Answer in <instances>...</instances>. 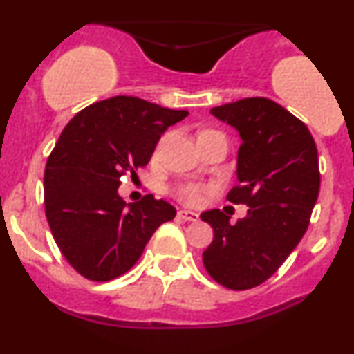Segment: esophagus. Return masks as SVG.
I'll use <instances>...</instances> for the list:
<instances>
[{"label":"esophagus","mask_w":354,"mask_h":354,"mask_svg":"<svg viewBox=\"0 0 354 354\" xmlns=\"http://www.w3.org/2000/svg\"><path fill=\"white\" fill-rule=\"evenodd\" d=\"M178 216H180L181 219H185V221H193V223H196L198 219H200V216H198L196 213H193V211H189V209H180L178 211Z\"/></svg>","instance_id":"esophagus-1"}]
</instances>
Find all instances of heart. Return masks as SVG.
<instances>
[{"label":"heart","instance_id":"1","mask_svg":"<svg viewBox=\"0 0 354 354\" xmlns=\"http://www.w3.org/2000/svg\"><path fill=\"white\" fill-rule=\"evenodd\" d=\"M178 200L186 203V205H200L205 198V191H203L201 186L198 185H183L176 189Z\"/></svg>","mask_w":354,"mask_h":354}]
</instances>
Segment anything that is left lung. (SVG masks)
I'll list each match as a JSON object with an SVG mask.
<instances>
[{
	"mask_svg": "<svg viewBox=\"0 0 354 354\" xmlns=\"http://www.w3.org/2000/svg\"><path fill=\"white\" fill-rule=\"evenodd\" d=\"M239 133L234 205L250 206L234 225L219 209L201 214L214 238L203 263L214 281L250 290L273 276L301 241L319 193L318 149L310 129L281 104L245 98L211 109Z\"/></svg>",
	"mask_w": 354,
	"mask_h": 354,
	"instance_id": "left-lung-1",
	"label": "left lung"
}]
</instances>
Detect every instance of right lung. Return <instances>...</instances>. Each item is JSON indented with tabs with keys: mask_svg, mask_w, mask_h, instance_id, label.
Instances as JSON below:
<instances>
[{
	"mask_svg": "<svg viewBox=\"0 0 354 354\" xmlns=\"http://www.w3.org/2000/svg\"><path fill=\"white\" fill-rule=\"evenodd\" d=\"M189 113L136 96H115L81 109L64 126L46 161L44 209L66 261L91 281L131 270L146 243L176 216L165 200L146 194L126 203L121 176L151 160L160 138Z\"/></svg>",
	"mask_w": 354,
	"mask_h": 354,
	"instance_id": "1",
	"label": "right lung"
}]
</instances>
